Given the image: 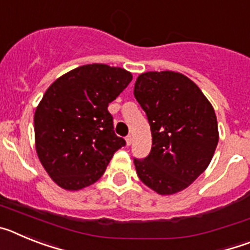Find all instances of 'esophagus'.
I'll return each mask as SVG.
<instances>
[{
	"mask_svg": "<svg viewBox=\"0 0 250 250\" xmlns=\"http://www.w3.org/2000/svg\"><path fill=\"white\" fill-rule=\"evenodd\" d=\"M125 141H126V145L129 146V145H131L132 143V136L131 135H127L126 138H125Z\"/></svg>",
	"mask_w": 250,
	"mask_h": 250,
	"instance_id": "1",
	"label": "esophagus"
}]
</instances>
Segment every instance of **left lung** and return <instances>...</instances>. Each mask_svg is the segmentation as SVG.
Listing matches in <instances>:
<instances>
[{
    "mask_svg": "<svg viewBox=\"0 0 250 250\" xmlns=\"http://www.w3.org/2000/svg\"><path fill=\"white\" fill-rule=\"evenodd\" d=\"M134 96L151 130V151L134 159L136 173L160 195L187 189L210 164L219 140L213 106L194 81L180 72L140 74Z\"/></svg>",
    "mask_w": 250,
    "mask_h": 250,
    "instance_id": "1",
    "label": "left lung"
}]
</instances>
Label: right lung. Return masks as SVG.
I'll list each match as a JSON object with an SVG mask.
<instances>
[{"label":"right lung","instance_id":"right-lung-1","mask_svg":"<svg viewBox=\"0 0 250 250\" xmlns=\"http://www.w3.org/2000/svg\"><path fill=\"white\" fill-rule=\"evenodd\" d=\"M131 80L125 68L89 63L48 86L35 111V147L55 184L77 191L101 178L125 145L115 135L107 106Z\"/></svg>","mask_w":250,"mask_h":250}]
</instances>
